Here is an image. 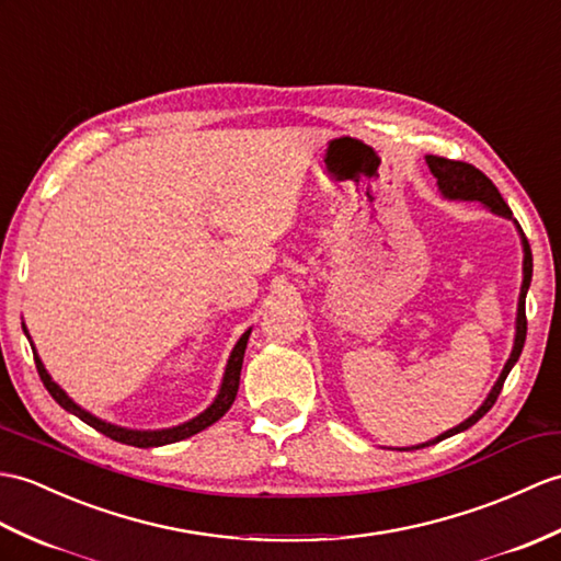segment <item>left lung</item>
Wrapping results in <instances>:
<instances>
[{"label":"left lung","mask_w":561,"mask_h":561,"mask_svg":"<svg viewBox=\"0 0 561 561\" xmlns=\"http://www.w3.org/2000/svg\"><path fill=\"white\" fill-rule=\"evenodd\" d=\"M427 167H430V172L435 174L437 186H439V191H442V195H445V198H451V201H478V203H483L485 207H490L492 213L504 215V217H512L510 205L504 203V198H502V193L497 191V186H494L492 181H490L483 172H480V169H476L473 164L459 162V160L437 158V154H427ZM530 277H533V253H530L528 239L524 237V286H520V296H518L516 340H514L512 356H510V360H506V366H504V370H502V375H500V380L494 382L492 392L488 394L483 407H480V409L471 415V419L463 421L461 425L447 430L445 435L430 439V442H425V445H421V447L437 445V442H442V439H447V437L457 435V433H463V430L476 425V423H478L480 419H483V415L494 407V401H497V397H500V392H502V387H504L506 375H510V370L514 368V363L518 360L520 351H524V344H526V324H528V322H526V294H528V286H530ZM421 447H415V449H421Z\"/></svg>","instance_id":"8db88e82"}]
</instances>
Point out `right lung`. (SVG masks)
Here are the masks:
<instances>
[{"label":"right lung","mask_w":561,"mask_h":561,"mask_svg":"<svg viewBox=\"0 0 561 561\" xmlns=\"http://www.w3.org/2000/svg\"><path fill=\"white\" fill-rule=\"evenodd\" d=\"M25 332V328H23ZM249 334L251 330L245 332L241 340L237 342V346H233L231 356H229V363H227V370H225V380H221V389L217 399L213 401V407L203 411L201 415H195L193 421L184 423V425H176V427H167V430H146V433H140V430H126V427H119V425H112V423H104L100 419H95V415H90L88 411H83L81 407H76V403L67 397V392L57 385L51 382V377L47 375L43 360L37 358V354L33 351L35 356V368H37V375H41V380L45 385L47 392L51 394V399H55L61 409H67L69 413L78 415L83 423H88L90 427H95L98 433L107 435L110 439H116L122 442V445H131V447H140V449H148V447H162V445H172V442H179V439H186L195 433H201V430L210 427L213 423H217L221 415H225L229 409L233 399H237V392H239V380H241V366H243V354H245V344H249Z\"/></svg>","instance_id":"right-lung-1"}]
</instances>
